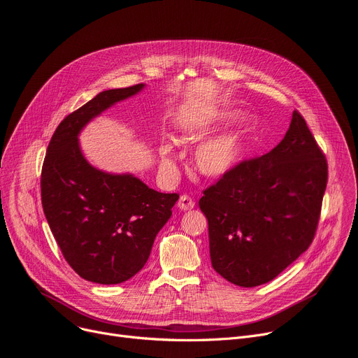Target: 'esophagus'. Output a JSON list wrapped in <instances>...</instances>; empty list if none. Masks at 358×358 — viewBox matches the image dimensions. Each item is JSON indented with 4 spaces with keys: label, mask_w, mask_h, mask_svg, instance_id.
<instances>
[{
    "label": "esophagus",
    "mask_w": 358,
    "mask_h": 358,
    "mask_svg": "<svg viewBox=\"0 0 358 358\" xmlns=\"http://www.w3.org/2000/svg\"><path fill=\"white\" fill-rule=\"evenodd\" d=\"M194 200L192 197H189L187 194H182L178 200V208L182 210H190L194 208Z\"/></svg>",
    "instance_id": "34e87169"
}]
</instances>
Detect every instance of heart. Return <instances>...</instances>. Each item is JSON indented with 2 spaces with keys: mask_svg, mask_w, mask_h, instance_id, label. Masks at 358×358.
Segmentation results:
<instances>
[{
  "mask_svg": "<svg viewBox=\"0 0 358 358\" xmlns=\"http://www.w3.org/2000/svg\"><path fill=\"white\" fill-rule=\"evenodd\" d=\"M197 134L190 131L189 141L196 138ZM243 152V131L232 130L201 143L194 152V165L201 176L216 178L225 176L234 168ZM161 164L164 169L174 168L173 145L164 142L159 148Z\"/></svg>",
  "mask_w": 358,
  "mask_h": 358,
  "instance_id": "1",
  "label": "heart"
}]
</instances>
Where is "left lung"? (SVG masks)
<instances>
[{
	"instance_id": "obj_1",
	"label": "left lung",
	"mask_w": 358,
	"mask_h": 358,
	"mask_svg": "<svg viewBox=\"0 0 358 358\" xmlns=\"http://www.w3.org/2000/svg\"><path fill=\"white\" fill-rule=\"evenodd\" d=\"M326 184L324 153L294 111L281 143L203 190L213 269L245 288L275 279L312 244Z\"/></svg>"
}]
</instances>
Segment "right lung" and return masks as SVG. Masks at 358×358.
Listing matches in <instances>:
<instances>
[{"label": "right lung", "instance_id": "right-lung-1", "mask_svg": "<svg viewBox=\"0 0 358 358\" xmlns=\"http://www.w3.org/2000/svg\"><path fill=\"white\" fill-rule=\"evenodd\" d=\"M143 86L98 93L59 122L46 149L41 174L43 213L69 265L90 282L121 284L141 271L180 197L155 192L130 174L93 168L79 148L77 136L93 117Z\"/></svg>", "mask_w": 358, "mask_h": 358}]
</instances>
